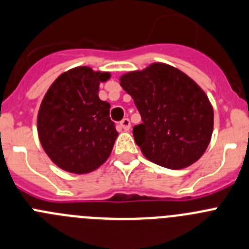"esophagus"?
<instances>
[{
	"instance_id": "esophagus-1",
	"label": "esophagus",
	"mask_w": 249,
	"mask_h": 249,
	"mask_svg": "<svg viewBox=\"0 0 249 249\" xmlns=\"http://www.w3.org/2000/svg\"><path fill=\"white\" fill-rule=\"evenodd\" d=\"M120 125H122V127L125 130V131H127V130L130 129V126H131V124H130V120L127 119V118H124V119L120 122Z\"/></svg>"
}]
</instances>
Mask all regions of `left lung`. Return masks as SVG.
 <instances>
[{"label": "left lung", "instance_id": "1", "mask_svg": "<svg viewBox=\"0 0 249 249\" xmlns=\"http://www.w3.org/2000/svg\"><path fill=\"white\" fill-rule=\"evenodd\" d=\"M120 86L140 111L142 124L135 125L132 134L146 159L182 169L203 156L213 135V110L189 76L156 62L123 75Z\"/></svg>", "mask_w": 249, "mask_h": 249}]
</instances>
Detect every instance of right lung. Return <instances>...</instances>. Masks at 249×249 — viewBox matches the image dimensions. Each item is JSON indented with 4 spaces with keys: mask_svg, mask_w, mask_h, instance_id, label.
<instances>
[{
    "mask_svg": "<svg viewBox=\"0 0 249 249\" xmlns=\"http://www.w3.org/2000/svg\"><path fill=\"white\" fill-rule=\"evenodd\" d=\"M109 72L80 66L60 75L44 96L38 113L41 146L57 167L89 173L108 160L118 136L110 104L98 97Z\"/></svg>",
    "mask_w": 249,
    "mask_h": 249,
    "instance_id": "right-lung-1",
    "label": "right lung"
}]
</instances>
